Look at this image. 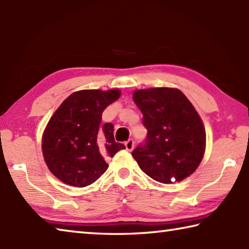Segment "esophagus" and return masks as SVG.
<instances>
[{
	"label": "esophagus",
	"instance_id": "esophagus-1",
	"mask_svg": "<svg viewBox=\"0 0 249 249\" xmlns=\"http://www.w3.org/2000/svg\"><path fill=\"white\" fill-rule=\"evenodd\" d=\"M124 145H125V149H127L128 151H132L134 147V141L132 140V139H129L128 141L124 142Z\"/></svg>",
	"mask_w": 249,
	"mask_h": 249
}]
</instances>
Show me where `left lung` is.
I'll use <instances>...</instances> for the list:
<instances>
[{"mask_svg": "<svg viewBox=\"0 0 249 249\" xmlns=\"http://www.w3.org/2000/svg\"><path fill=\"white\" fill-rule=\"evenodd\" d=\"M133 100L147 130L144 142L132 151L139 166L162 184L190 176L206 150L204 125L193 104L168 87L134 90Z\"/></svg>", "mask_w": 249, "mask_h": 249, "instance_id": "obj_1", "label": "left lung"}]
</instances>
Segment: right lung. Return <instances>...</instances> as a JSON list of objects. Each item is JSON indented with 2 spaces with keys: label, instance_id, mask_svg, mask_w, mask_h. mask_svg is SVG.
<instances>
[{
  "label": "right lung",
  "instance_id": "add662e5",
  "mask_svg": "<svg viewBox=\"0 0 249 249\" xmlns=\"http://www.w3.org/2000/svg\"><path fill=\"white\" fill-rule=\"evenodd\" d=\"M118 89L75 91L60 105L42 137L48 168L64 184L85 187L107 171L105 158L125 149L115 141L112 124L102 125L103 111L119 98Z\"/></svg>",
  "mask_w": 249,
  "mask_h": 249
}]
</instances>
